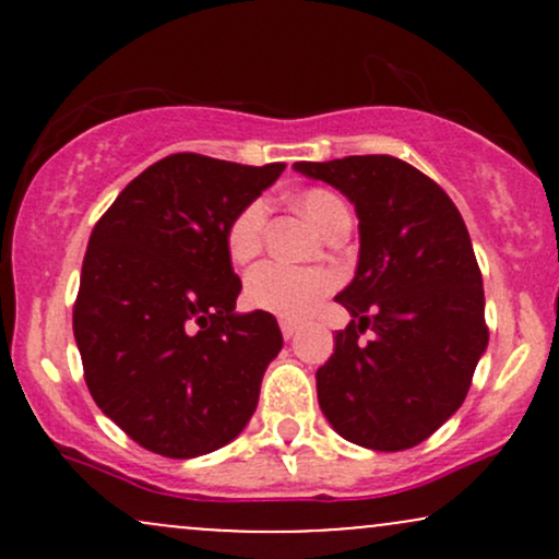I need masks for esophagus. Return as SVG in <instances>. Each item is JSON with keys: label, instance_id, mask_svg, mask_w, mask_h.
<instances>
[{"label": "esophagus", "instance_id": "esophagus-1", "mask_svg": "<svg viewBox=\"0 0 559 559\" xmlns=\"http://www.w3.org/2000/svg\"><path fill=\"white\" fill-rule=\"evenodd\" d=\"M297 331H299V323L297 320H281V333H284V338H294L297 336Z\"/></svg>", "mask_w": 559, "mask_h": 559}]
</instances>
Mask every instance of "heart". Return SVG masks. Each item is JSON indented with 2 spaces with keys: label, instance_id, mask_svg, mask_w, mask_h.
Wrapping results in <instances>:
<instances>
[{
  "label": "heart",
  "instance_id": "1",
  "mask_svg": "<svg viewBox=\"0 0 559 559\" xmlns=\"http://www.w3.org/2000/svg\"><path fill=\"white\" fill-rule=\"evenodd\" d=\"M297 207L310 217L316 226L323 230L331 226L336 217L349 215L342 197L333 194L329 189L310 186V189L299 191ZM267 223V202L265 199H252L230 217L226 226V252L234 262H249L260 252L262 236H265ZM333 275L329 271H318V267H299L288 265V262H262L252 267L243 284V297L254 310L273 312L281 318H301L318 305L325 294L331 292Z\"/></svg>",
  "mask_w": 559,
  "mask_h": 559
}]
</instances>
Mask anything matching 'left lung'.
Wrapping results in <instances>:
<instances>
[{
  "label": "left lung",
  "instance_id": "8db88e82",
  "mask_svg": "<svg viewBox=\"0 0 559 559\" xmlns=\"http://www.w3.org/2000/svg\"><path fill=\"white\" fill-rule=\"evenodd\" d=\"M294 168L336 186L360 217L355 281L336 297L352 320L318 368L320 409L352 444L376 452L420 444L465 402L489 344L463 215L433 178L400 157Z\"/></svg>",
  "mask_w": 559,
  "mask_h": 559
}]
</instances>
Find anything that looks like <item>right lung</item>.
Listing matches in <instances>:
<instances>
[{
  "label": "right lung",
  "instance_id": "add662e5",
  "mask_svg": "<svg viewBox=\"0 0 559 559\" xmlns=\"http://www.w3.org/2000/svg\"><path fill=\"white\" fill-rule=\"evenodd\" d=\"M284 168L178 152L96 221L73 305L83 378L96 407L150 452H215L258 407L284 336L271 312H234L241 281L226 226Z\"/></svg>",
  "mask_w": 559,
  "mask_h": 559
}]
</instances>
